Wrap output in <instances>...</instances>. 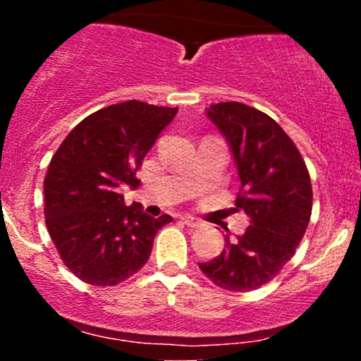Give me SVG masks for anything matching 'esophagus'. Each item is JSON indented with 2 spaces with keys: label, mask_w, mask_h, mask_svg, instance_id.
<instances>
[{
  "label": "esophagus",
  "mask_w": 361,
  "mask_h": 361,
  "mask_svg": "<svg viewBox=\"0 0 361 361\" xmlns=\"http://www.w3.org/2000/svg\"><path fill=\"white\" fill-rule=\"evenodd\" d=\"M181 221H183L185 226H188V227H200L202 226V222L198 221V219L190 217V215H183V217H181Z\"/></svg>",
  "instance_id": "esophagus-1"
}]
</instances>
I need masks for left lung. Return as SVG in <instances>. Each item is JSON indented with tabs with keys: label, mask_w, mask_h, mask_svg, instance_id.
I'll list each match as a JSON object with an SVG mask.
<instances>
[{
	"label": "left lung",
	"mask_w": 361,
	"mask_h": 361,
	"mask_svg": "<svg viewBox=\"0 0 361 361\" xmlns=\"http://www.w3.org/2000/svg\"><path fill=\"white\" fill-rule=\"evenodd\" d=\"M207 117L221 130L241 180L235 210L250 226L226 234V250L200 270L217 287L247 292L275 279L295 255L312 212V186L299 149L279 123L239 102L210 105Z\"/></svg>",
	"instance_id": "8db88e82"
}]
</instances>
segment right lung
<instances>
[{
    "label": "right lung",
    "mask_w": 361,
    "mask_h": 361,
    "mask_svg": "<svg viewBox=\"0 0 361 361\" xmlns=\"http://www.w3.org/2000/svg\"><path fill=\"white\" fill-rule=\"evenodd\" d=\"M178 109L130 100L110 105L73 128L52 156L44 180L45 224L66 267L78 279L111 287L147 263L157 231L171 215L151 217L126 205L122 185L135 171Z\"/></svg>",
    "instance_id": "right-lung-1"
}]
</instances>
